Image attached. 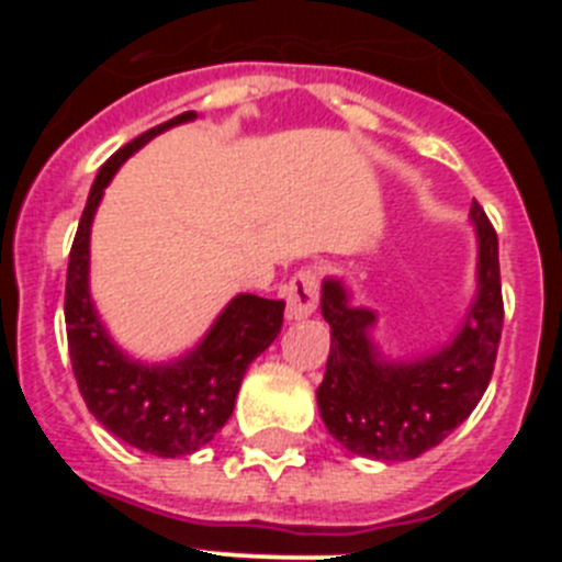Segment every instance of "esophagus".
<instances>
[{
    "label": "esophagus",
    "instance_id": "obj_1",
    "mask_svg": "<svg viewBox=\"0 0 562 562\" xmlns=\"http://www.w3.org/2000/svg\"><path fill=\"white\" fill-rule=\"evenodd\" d=\"M317 310V276L315 270H301L286 284V317L304 321Z\"/></svg>",
    "mask_w": 562,
    "mask_h": 562
}]
</instances>
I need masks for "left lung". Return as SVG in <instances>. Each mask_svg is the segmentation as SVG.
Listing matches in <instances>:
<instances>
[{
    "label": "left lung",
    "instance_id": "1",
    "mask_svg": "<svg viewBox=\"0 0 562 562\" xmlns=\"http://www.w3.org/2000/svg\"><path fill=\"white\" fill-rule=\"evenodd\" d=\"M475 295L445 346L416 357H385L374 340L376 312L351 301L342 278H324L321 312L331 326L329 360L317 408L326 430L349 453L376 461H411L448 439L484 396L498 355L501 301L498 236L473 200Z\"/></svg>",
    "mask_w": 562,
    "mask_h": 562
}]
</instances>
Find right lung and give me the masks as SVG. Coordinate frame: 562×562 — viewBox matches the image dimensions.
Listing matches in <instances>:
<instances>
[{"label":"right lung","instance_id":"1","mask_svg":"<svg viewBox=\"0 0 562 562\" xmlns=\"http://www.w3.org/2000/svg\"><path fill=\"white\" fill-rule=\"evenodd\" d=\"M191 121H196V112L177 114L134 137L103 162L89 188L69 250L64 295L69 360L87 408L109 434L160 459L196 453L225 428L247 366L270 349L284 324V301L241 292L191 351L177 360L143 362L112 340L98 315L89 292V233L103 191L134 151H140L157 134Z\"/></svg>","mask_w":562,"mask_h":562}]
</instances>
